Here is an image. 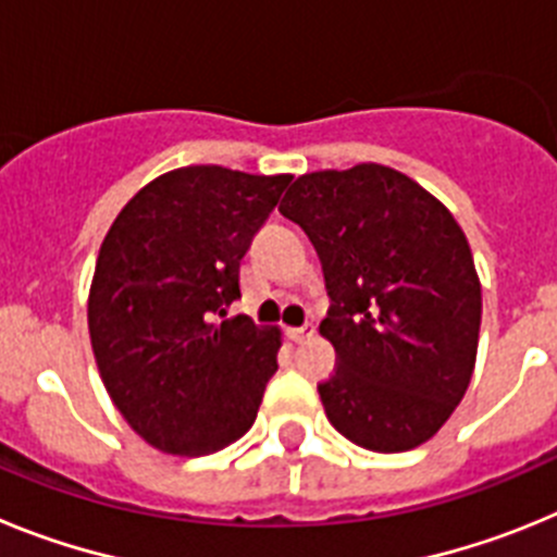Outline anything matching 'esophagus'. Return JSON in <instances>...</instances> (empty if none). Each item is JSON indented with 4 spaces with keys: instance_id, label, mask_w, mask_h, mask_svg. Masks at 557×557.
<instances>
[{
    "instance_id": "esophagus-1",
    "label": "esophagus",
    "mask_w": 557,
    "mask_h": 557,
    "mask_svg": "<svg viewBox=\"0 0 557 557\" xmlns=\"http://www.w3.org/2000/svg\"><path fill=\"white\" fill-rule=\"evenodd\" d=\"M287 334H289V339H295V343H304V339H309L314 334V323L307 321V323H301V326H293V329H287Z\"/></svg>"
}]
</instances>
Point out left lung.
Listing matches in <instances>:
<instances>
[{
    "label": "left lung",
    "instance_id": "1",
    "mask_svg": "<svg viewBox=\"0 0 557 557\" xmlns=\"http://www.w3.org/2000/svg\"><path fill=\"white\" fill-rule=\"evenodd\" d=\"M321 256L332 298L321 334L337 371L318 385L334 430L371 451L430 441L460 405L482 293L444 203L382 164L301 175L278 206Z\"/></svg>",
    "mask_w": 557,
    "mask_h": 557
}]
</instances>
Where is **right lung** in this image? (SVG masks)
Here are the masks:
<instances>
[{
  "mask_svg": "<svg viewBox=\"0 0 557 557\" xmlns=\"http://www.w3.org/2000/svg\"><path fill=\"white\" fill-rule=\"evenodd\" d=\"M293 175L172 170L120 211L97 256L88 332L127 424L170 455H211L253 426L278 332L248 314L239 264Z\"/></svg>",
  "mask_w": 557,
  "mask_h": 557,
  "instance_id": "obj_1",
  "label": "right lung"
}]
</instances>
